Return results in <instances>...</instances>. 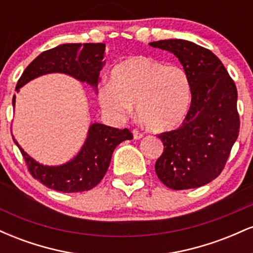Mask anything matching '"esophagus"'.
Returning <instances> with one entry per match:
<instances>
[{
  "label": "esophagus",
  "mask_w": 253,
  "mask_h": 253,
  "mask_svg": "<svg viewBox=\"0 0 253 253\" xmlns=\"http://www.w3.org/2000/svg\"><path fill=\"white\" fill-rule=\"evenodd\" d=\"M144 136V133H141L140 130L133 129V138L134 139H141Z\"/></svg>",
  "instance_id": "34e87169"
}]
</instances>
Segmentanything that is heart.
<instances>
[{"label": "heart", "mask_w": 253, "mask_h": 253, "mask_svg": "<svg viewBox=\"0 0 253 253\" xmlns=\"http://www.w3.org/2000/svg\"><path fill=\"white\" fill-rule=\"evenodd\" d=\"M98 100L117 119L129 115L136 103L138 118L145 126L153 130L172 129L189 112L193 84L182 66L134 56L113 69L110 83L100 89Z\"/></svg>", "instance_id": "heart-1"}]
</instances>
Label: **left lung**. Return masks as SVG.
I'll return each instance as SVG.
<instances>
[{
    "label": "left lung",
    "mask_w": 253,
    "mask_h": 253,
    "mask_svg": "<svg viewBox=\"0 0 253 253\" xmlns=\"http://www.w3.org/2000/svg\"><path fill=\"white\" fill-rule=\"evenodd\" d=\"M178 58L193 84L182 126L159 134L164 145L155 169L170 189L199 188L215 179L239 134L237 86L213 52L182 39L150 42Z\"/></svg>",
    "instance_id": "8db88e82"
}]
</instances>
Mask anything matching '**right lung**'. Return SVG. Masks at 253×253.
Listing matches in <instances>:
<instances>
[{
  "instance_id": "right-lung-1",
  "label": "right lung",
  "mask_w": 253,
  "mask_h": 253,
  "mask_svg": "<svg viewBox=\"0 0 253 253\" xmlns=\"http://www.w3.org/2000/svg\"><path fill=\"white\" fill-rule=\"evenodd\" d=\"M104 43H63L40 53L25 69L16 84V91L26 83L46 74L62 72L97 88L104 62ZM15 106V95L13 96ZM14 139V138H13ZM133 139L129 129H119L102 124H92L78 155L68 163L47 167L34 161L17 144L28 171L50 189L62 193H80L96 187L106 175L115 147Z\"/></svg>"
}]
</instances>
